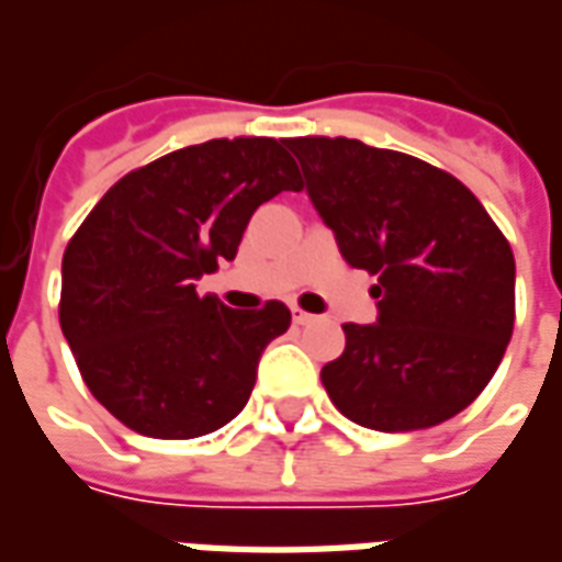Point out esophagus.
<instances>
[{"instance_id":"1","label":"esophagus","mask_w":562,"mask_h":562,"mask_svg":"<svg viewBox=\"0 0 562 562\" xmlns=\"http://www.w3.org/2000/svg\"><path fill=\"white\" fill-rule=\"evenodd\" d=\"M292 316H294V325H310V322H316L318 318V316H313V313L301 310V306H292Z\"/></svg>"}]
</instances>
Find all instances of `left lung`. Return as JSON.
I'll return each instance as SVG.
<instances>
[{
	"mask_svg": "<svg viewBox=\"0 0 562 562\" xmlns=\"http://www.w3.org/2000/svg\"><path fill=\"white\" fill-rule=\"evenodd\" d=\"M306 192L342 258L379 277L376 325L346 322V349L322 367L349 422L409 434L463 413L515 328V256L458 177L355 138H289Z\"/></svg>",
	"mask_w": 562,
	"mask_h": 562,
	"instance_id": "left-lung-1",
	"label": "left lung"
}]
</instances>
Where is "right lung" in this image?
I'll list each match as a JSON object with an SVG mask.
<instances>
[{"label": "right lung", "instance_id": "right-lung-1", "mask_svg": "<svg viewBox=\"0 0 562 562\" xmlns=\"http://www.w3.org/2000/svg\"><path fill=\"white\" fill-rule=\"evenodd\" d=\"M277 138H213L116 180L63 256L59 325L92 397L128 430L195 439L240 413L289 306L228 310L216 273L258 204L304 189Z\"/></svg>", "mask_w": 562, "mask_h": 562}]
</instances>
